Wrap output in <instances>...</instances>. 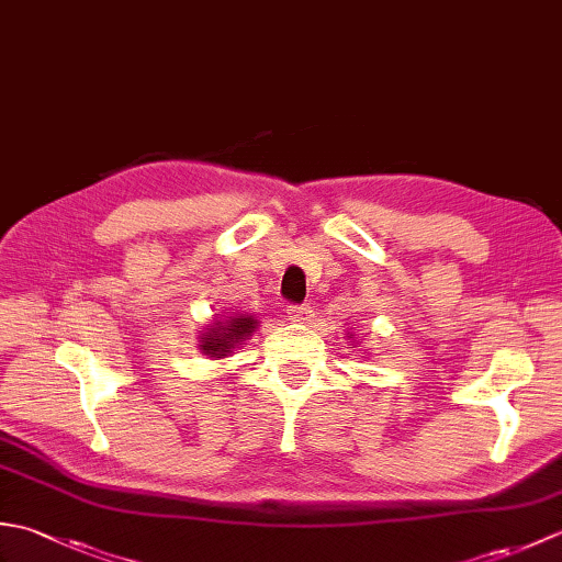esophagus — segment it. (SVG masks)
Wrapping results in <instances>:
<instances>
[{
  "label": "esophagus",
  "instance_id": "obj_1",
  "mask_svg": "<svg viewBox=\"0 0 562 562\" xmlns=\"http://www.w3.org/2000/svg\"><path fill=\"white\" fill-rule=\"evenodd\" d=\"M288 318L294 321V324H308L314 318V308L308 304H300V306H290L288 308Z\"/></svg>",
  "mask_w": 562,
  "mask_h": 562
}]
</instances>
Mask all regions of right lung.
Returning a JSON list of instances; mask_svg holds the SVG:
<instances>
[{"mask_svg":"<svg viewBox=\"0 0 562 562\" xmlns=\"http://www.w3.org/2000/svg\"><path fill=\"white\" fill-rule=\"evenodd\" d=\"M258 328V318L248 314H226L224 318H217L214 324L200 333V350L202 355H210L214 360H224L236 348L246 345V340L254 336Z\"/></svg>","mask_w":562,"mask_h":562,"instance_id":"obj_1","label":"right lung"}]
</instances>
